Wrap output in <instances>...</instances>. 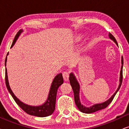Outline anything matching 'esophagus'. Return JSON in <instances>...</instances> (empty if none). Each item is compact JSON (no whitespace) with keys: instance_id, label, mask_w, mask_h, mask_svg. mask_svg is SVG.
<instances>
[{"instance_id":"34e87169","label":"esophagus","mask_w":129,"mask_h":129,"mask_svg":"<svg viewBox=\"0 0 129 129\" xmlns=\"http://www.w3.org/2000/svg\"><path fill=\"white\" fill-rule=\"evenodd\" d=\"M62 76L64 80L66 81H68V79H69V73H68V72H67V71L63 72Z\"/></svg>"}]
</instances>
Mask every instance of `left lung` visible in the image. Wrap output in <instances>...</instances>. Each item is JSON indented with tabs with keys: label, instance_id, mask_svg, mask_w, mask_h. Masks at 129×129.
<instances>
[{
	"label": "left lung",
	"instance_id": "1",
	"mask_svg": "<svg viewBox=\"0 0 129 129\" xmlns=\"http://www.w3.org/2000/svg\"><path fill=\"white\" fill-rule=\"evenodd\" d=\"M108 36H109V38L114 42V43L117 45V46L118 47V43H117L115 37H114L111 33H109ZM123 57H121V70H120V73L119 85H118V88H117V90L115 91L114 93L112 94L110 98H109L108 100L105 101V102H102V103L95 104H94V105L90 106V107H86V106H84L83 105V104H81L80 99V86L79 83L78 82L77 79H76V77L74 75V73H70L69 80H70V84H71V87H72L73 92H74L75 103H76L78 109H79L81 112H83V113H86V114H90L96 111H98L99 110H102V109L105 108L106 107H108L109 104H110L111 102H112V101L113 100L115 95L116 94L117 92L119 90L120 87H121L122 80H123Z\"/></svg>",
	"mask_w": 129,
	"mask_h": 129
}]
</instances>
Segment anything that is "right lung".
<instances>
[{
  "mask_svg": "<svg viewBox=\"0 0 129 129\" xmlns=\"http://www.w3.org/2000/svg\"><path fill=\"white\" fill-rule=\"evenodd\" d=\"M24 31L22 29L19 30V31L17 33L14 39V41L12 42L11 48H12L13 46L15 45V42L18 39L21 34ZM9 54L8 53L7 56ZM7 56L6 57L5 62V65L6 67V62H7ZM5 81H6V85L7 87V89L9 92L10 93L13 98L15 100L18 105L19 106L20 108H22L26 113L28 114L31 115H35V116L40 117H45L49 116L52 114L54 112L55 109V104H56V93L58 89L60 86L63 83V79L62 77V73L57 74L55 78L53 79L52 82L51 86H50L49 92L48 96L47 98L46 101L43 104L37 106H32L28 105L24 103L23 102L21 101L15 95V94L13 93L12 90H11L10 86H9V80H8V72L7 68H5Z\"/></svg>",
  "mask_w": 129,
  "mask_h": 129,
  "instance_id": "obj_1",
  "label": "right lung"
}]
</instances>
